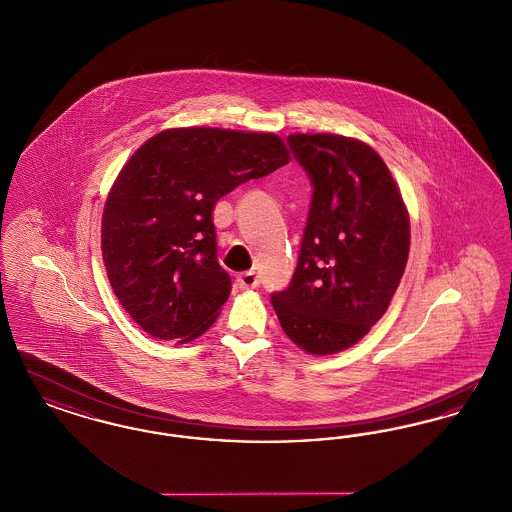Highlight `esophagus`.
Listing matches in <instances>:
<instances>
[{
	"label": "esophagus",
	"mask_w": 512,
	"mask_h": 512,
	"mask_svg": "<svg viewBox=\"0 0 512 512\" xmlns=\"http://www.w3.org/2000/svg\"><path fill=\"white\" fill-rule=\"evenodd\" d=\"M236 284L242 288V290H255L259 286V276L255 272H244L236 278Z\"/></svg>",
	"instance_id": "34e87169"
}]
</instances>
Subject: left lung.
Listing matches in <instances>:
<instances>
[{"label": "left lung", "mask_w": 512, "mask_h": 512, "mask_svg": "<svg viewBox=\"0 0 512 512\" xmlns=\"http://www.w3.org/2000/svg\"><path fill=\"white\" fill-rule=\"evenodd\" d=\"M288 140L315 190L292 282L272 307L299 349L334 355L388 311L409 259V211L365 142L328 132Z\"/></svg>", "instance_id": "left-lung-1"}]
</instances>
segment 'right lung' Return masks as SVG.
<instances>
[{
	"label": "right lung",
	"mask_w": 512,
	"mask_h": 512,
	"mask_svg": "<svg viewBox=\"0 0 512 512\" xmlns=\"http://www.w3.org/2000/svg\"><path fill=\"white\" fill-rule=\"evenodd\" d=\"M290 163L272 132L169 128L134 151L101 217V253L122 309L155 340L211 328L232 282L217 261L213 211L222 195Z\"/></svg>",
	"instance_id": "right-lung-1"
}]
</instances>
